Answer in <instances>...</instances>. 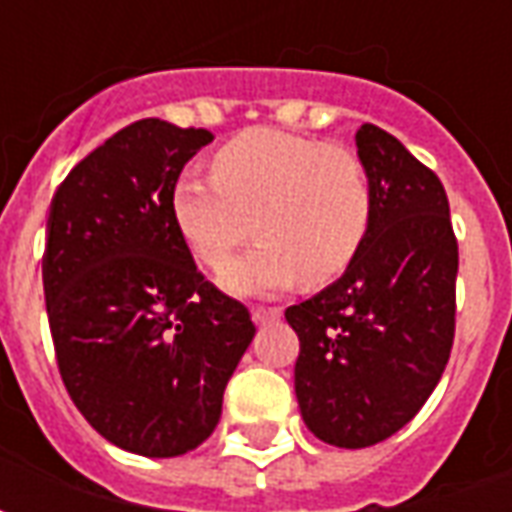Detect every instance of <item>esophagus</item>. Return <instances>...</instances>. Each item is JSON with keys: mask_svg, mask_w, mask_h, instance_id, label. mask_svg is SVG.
I'll use <instances>...</instances> for the list:
<instances>
[{"mask_svg": "<svg viewBox=\"0 0 512 512\" xmlns=\"http://www.w3.org/2000/svg\"><path fill=\"white\" fill-rule=\"evenodd\" d=\"M279 315H282V310H277V307H255V310H252V321H255L257 326H266V323L277 321Z\"/></svg>", "mask_w": 512, "mask_h": 512, "instance_id": "obj_1", "label": "esophagus"}]
</instances>
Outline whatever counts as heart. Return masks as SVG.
Wrapping results in <instances>:
<instances>
[{
	"instance_id": "obj_1",
	"label": "heart",
	"mask_w": 512,
	"mask_h": 512,
	"mask_svg": "<svg viewBox=\"0 0 512 512\" xmlns=\"http://www.w3.org/2000/svg\"><path fill=\"white\" fill-rule=\"evenodd\" d=\"M172 219L200 263L224 268V290L266 296L296 279L323 285L362 249L373 219L370 178L351 147L321 145L279 128H249L213 156V175L186 169L172 183Z\"/></svg>"
}]
</instances>
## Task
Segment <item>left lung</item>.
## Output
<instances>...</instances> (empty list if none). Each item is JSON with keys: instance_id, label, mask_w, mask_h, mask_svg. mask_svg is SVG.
I'll use <instances>...</instances> for the list:
<instances>
[{"instance_id": "8db88e82", "label": "left lung", "mask_w": 512, "mask_h": 512, "mask_svg": "<svg viewBox=\"0 0 512 512\" xmlns=\"http://www.w3.org/2000/svg\"><path fill=\"white\" fill-rule=\"evenodd\" d=\"M356 156L373 189L365 244L337 282L285 310L301 419L345 450L389 439L425 406L450 359L458 277L441 180L370 123Z\"/></svg>"}]
</instances>
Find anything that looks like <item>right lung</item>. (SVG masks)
<instances>
[{"label": "right lung", "instance_id": "1", "mask_svg": "<svg viewBox=\"0 0 512 512\" xmlns=\"http://www.w3.org/2000/svg\"><path fill=\"white\" fill-rule=\"evenodd\" d=\"M213 136L147 117L79 161L46 222L43 293L68 395L106 441L145 458L197 450L255 337L205 282L172 219V183Z\"/></svg>", "mask_w": 512, "mask_h": 512}]
</instances>
